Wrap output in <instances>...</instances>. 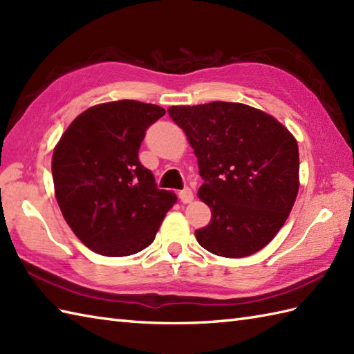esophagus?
Wrapping results in <instances>:
<instances>
[{
  "mask_svg": "<svg viewBox=\"0 0 354 354\" xmlns=\"http://www.w3.org/2000/svg\"><path fill=\"white\" fill-rule=\"evenodd\" d=\"M193 192L190 190V188H184V190H180L179 192V199H180V202L183 203H190L192 201H193Z\"/></svg>",
  "mask_w": 354,
  "mask_h": 354,
  "instance_id": "34e87169",
  "label": "esophagus"
}]
</instances>
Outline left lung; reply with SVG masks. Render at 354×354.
Listing matches in <instances>:
<instances>
[{
    "mask_svg": "<svg viewBox=\"0 0 354 354\" xmlns=\"http://www.w3.org/2000/svg\"><path fill=\"white\" fill-rule=\"evenodd\" d=\"M194 149L203 184L199 199L211 208L197 229L203 249L244 258L273 240L299 193V146L273 116L253 106L214 101L167 110Z\"/></svg>",
    "mask_w": 354,
    "mask_h": 354,
    "instance_id": "1",
    "label": "left lung"
}]
</instances>
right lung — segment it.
Returning <instances> with one entry per match:
<instances>
[{
    "label": "right lung",
    "instance_id": "1",
    "mask_svg": "<svg viewBox=\"0 0 354 354\" xmlns=\"http://www.w3.org/2000/svg\"><path fill=\"white\" fill-rule=\"evenodd\" d=\"M164 114L158 105L133 100L100 104L81 113L57 143V202L90 250L129 257L146 249L176 202L138 160L146 129Z\"/></svg>",
    "mask_w": 354,
    "mask_h": 354
}]
</instances>
